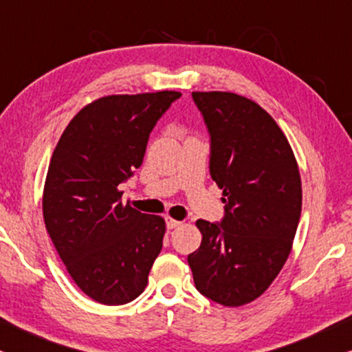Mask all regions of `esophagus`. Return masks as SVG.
Wrapping results in <instances>:
<instances>
[{"label": "esophagus", "instance_id": "esophagus-1", "mask_svg": "<svg viewBox=\"0 0 352 352\" xmlns=\"http://www.w3.org/2000/svg\"><path fill=\"white\" fill-rule=\"evenodd\" d=\"M166 225H167L168 230H173V228H179L180 225H182V222H180V220H173L170 217H167L166 219Z\"/></svg>", "mask_w": 352, "mask_h": 352}]
</instances>
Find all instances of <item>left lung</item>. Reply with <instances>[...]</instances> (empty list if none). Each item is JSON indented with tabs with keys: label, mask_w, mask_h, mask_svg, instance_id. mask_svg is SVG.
<instances>
[{
	"label": "left lung",
	"mask_w": 352,
	"mask_h": 352,
	"mask_svg": "<svg viewBox=\"0 0 352 352\" xmlns=\"http://www.w3.org/2000/svg\"><path fill=\"white\" fill-rule=\"evenodd\" d=\"M209 133V173L220 222L196 220L201 246L188 254L195 287L222 306L259 298L288 259L301 215V179L287 137L254 101L227 91L191 93Z\"/></svg>",
	"instance_id": "obj_1"
}]
</instances>
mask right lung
I'll use <instances>...</instances> for the list:
<instances>
[{
    "label": "right lung",
    "instance_id": "right-lung-1",
    "mask_svg": "<svg viewBox=\"0 0 352 352\" xmlns=\"http://www.w3.org/2000/svg\"><path fill=\"white\" fill-rule=\"evenodd\" d=\"M179 91L114 95L83 107L60 135L43 193L46 230L77 287L107 306L143 293L162 250L159 215L122 206L149 133Z\"/></svg>",
    "mask_w": 352,
    "mask_h": 352
}]
</instances>
